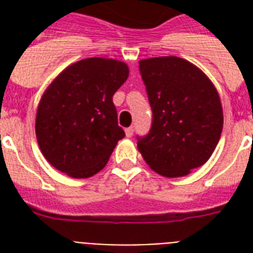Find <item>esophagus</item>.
<instances>
[{"label":"esophagus","instance_id":"obj_1","mask_svg":"<svg viewBox=\"0 0 253 253\" xmlns=\"http://www.w3.org/2000/svg\"><path fill=\"white\" fill-rule=\"evenodd\" d=\"M125 132H126L127 138H131V136H132V134H134V128H132V127H128V128H126V130H125Z\"/></svg>","mask_w":253,"mask_h":253}]
</instances>
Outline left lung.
Segmentation results:
<instances>
[{
	"instance_id": "left-lung-1",
	"label": "left lung",
	"mask_w": 253,
	"mask_h": 253,
	"mask_svg": "<svg viewBox=\"0 0 253 253\" xmlns=\"http://www.w3.org/2000/svg\"><path fill=\"white\" fill-rule=\"evenodd\" d=\"M139 69L152 109L150 132L139 138L144 162L160 176H188L215 150L223 110L211 80L177 56L143 59Z\"/></svg>"
}]
</instances>
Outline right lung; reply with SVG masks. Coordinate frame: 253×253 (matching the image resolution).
Returning a JSON list of instances; mask_svg holds the SVG:
<instances>
[{
  "label": "right lung",
  "instance_id": "1",
  "mask_svg": "<svg viewBox=\"0 0 253 253\" xmlns=\"http://www.w3.org/2000/svg\"><path fill=\"white\" fill-rule=\"evenodd\" d=\"M127 77L126 63L87 57L53 79L35 119L38 144L51 166L73 178H87L103 169L125 138L113 95Z\"/></svg>",
  "mask_w": 253,
  "mask_h": 253
}]
</instances>
